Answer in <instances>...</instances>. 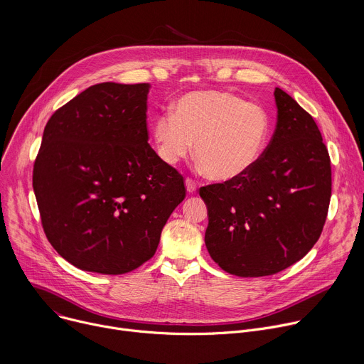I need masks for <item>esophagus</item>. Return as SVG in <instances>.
<instances>
[{
	"instance_id": "1",
	"label": "esophagus",
	"mask_w": 364,
	"mask_h": 364,
	"mask_svg": "<svg viewBox=\"0 0 364 364\" xmlns=\"http://www.w3.org/2000/svg\"><path fill=\"white\" fill-rule=\"evenodd\" d=\"M186 188H187V191L188 193H196V190H197V184H196V181L194 180H191V178H186Z\"/></svg>"
}]
</instances>
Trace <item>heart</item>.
<instances>
[{"instance_id": "heart-1", "label": "heart", "mask_w": 364, "mask_h": 364, "mask_svg": "<svg viewBox=\"0 0 364 364\" xmlns=\"http://www.w3.org/2000/svg\"><path fill=\"white\" fill-rule=\"evenodd\" d=\"M268 132L269 119L261 107L216 89L183 95L173 114L160 115L152 127L155 149L164 163L174 166L194 148L205 176L216 181L249 173L262 157Z\"/></svg>"}]
</instances>
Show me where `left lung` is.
<instances>
[{
	"mask_svg": "<svg viewBox=\"0 0 364 364\" xmlns=\"http://www.w3.org/2000/svg\"><path fill=\"white\" fill-rule=\"evenodd\" d=\"M277 128L257 164L240 178L200 188L209 226L204 242L236 277L274 275L318 240L331 197L328 151L313 117L277 87Z\"/></svg>",
	"mask_w": 364,
	"mask_h": 364,
	"instance_id": "left-lung-1",
	"label": "left lung"
}]
</instances>
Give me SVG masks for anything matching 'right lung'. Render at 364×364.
<instances>
[{
    "label": "right lung",
    "mask_w": 364,
    "mask_h": 364,
    "mask_svg": "<svg viewBox=\"0 0 364 364\" xmlns=\"http://www.w3.org/2000/svg\"><path fill=\"white\" fill-rule=\"evenodd\" d=\"M149 83H99L48 119L33 188L44 233L73 267L136 269L184 200L183 177L148 144Z\"/></svg>",
    "instance_id": "right-lung-1"
}]
</instances>
